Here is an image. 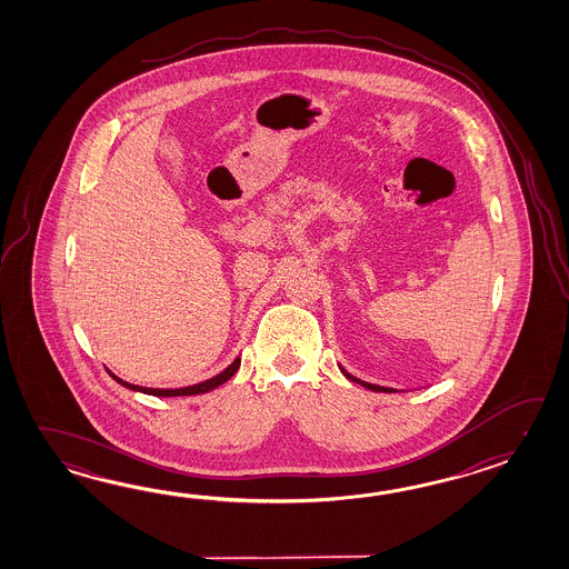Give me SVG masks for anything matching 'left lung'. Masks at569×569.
<instances>
[{
  "label": "left lung",
  "mask_w": 569,
  "mask_h": 569,
  "mask_svg": "<svg viewBox=\"0 0 569 569\" xmlns=\"http://www.w3.org/2000/svg\"><path fill=\"white\" fill-rule=\"evenodd\" d=\"M341 372L346 378H350L351 382H356V385H362L363 388H370V390H376V392H395L392 388L387 387H378V385H370V382H363L360 378H356V376H351L350 372H346L343 368H341Z\"/></svg>",
  "instance_id": "1"
}]
</instances>
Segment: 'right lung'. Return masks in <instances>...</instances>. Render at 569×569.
<instances>
[{"label": "right lung", "instance_id": "add662e5", "mask_svg": "<svg viewBox=\"0 0 569 569\" xmlns=\"http://www.w3.org/2000/svg\"><path fill=\"white\" fill-rule=\"evenodd\" d=\"M240 358H236L233 362L223 370V372H219L218 376H213V378H209L206 382H199V385H193V387H184V388H146L138 387V385H130V382H126V380H121L116 375L113 376V380H118L121 387L130 388V390H138V392H144V395H152V397H193V395H203V392H209V390H213V388L221 387L223 382H228L231 376L238 372V368H240Z\"/></svg>", "mask_w": 569, "mask_h": 569}]
</instances>
